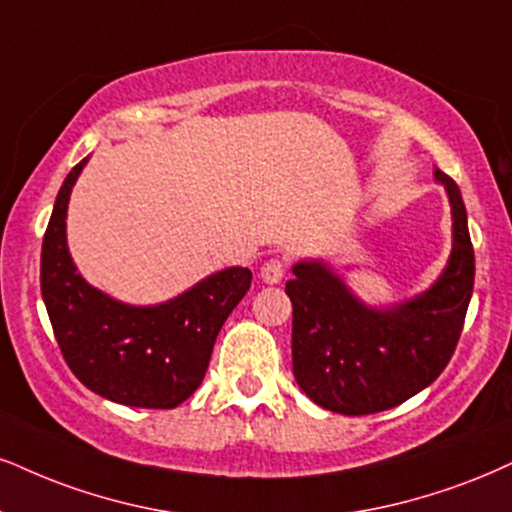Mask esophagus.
Wrapping results in <instances>:
<instances>
[{"label":"esophagus","mask_w":512,"mask_h":512,"mask_svg":"<svg viewBox=\"0 0 512 512\" xmlns=\"http://www.w3.org/2000/svg\"><path fill=\"white\" fill-rule=\"evenodd\" d=\"M285 261L282 258H268L266 263L261 266V280L266 285H280L282 277H285Z\"/></svg>","instance_id":"34e87169"}]
</instances>
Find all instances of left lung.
<instances>
[{
    "label": "left lung",
    "instance_id": "8db88e82",
    "mask_svg": "<svg viewBox=\"0 0 512 512\" xmlns=\"http://www.w3.org/2000/svg\"><path fill=\"white\" fill-rule=\"evenodd\" d=\"M446 187L453 249L439 280L391 308L363 304L323 261H299L285 292L292 299L294 377L318 406L342 415H370L408 401L437 380L463 332L475 285V251L460 189Z\"/></svg>",
    "mask_w": 512,
    "mask_h": 512
}]
</instances>
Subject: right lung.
I'll use <instances>...</instances> for the list:
<instances>
[{
    "instance_id": "right-lung-1",
    "label": "right lung",
    "mask_w": 512,
    "mask_h": 512,
    "mask_svg": "<svg viewBox=\"0 0 512 512\" xmlns=\"http://www.w3.org/2000/svg\"><path fill=\"white\" fill-rule=\"evenodd\" d=\"M66 175L42 242L40 285L54 337L94 394L135 408H175L204 380L220 327L251 287L249 268H225L159 306H128L87 285L66 244Z\"/></svg>"
}]
</instances>
